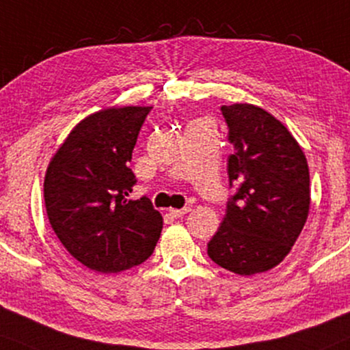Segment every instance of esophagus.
<instances>
[{"label": "esophagus", "instance_id": "obj_1", "mask_svg": "<svg viewBox=\"0 0 350 350\" xmlns=\"http://www.w3.org/2000/svg\"><path fill=\"white\" fill-rule=\"evenodd\" d=\"M189 211H190L189 206H185V208H171L170 215L174 216V218H183V216L185 213H189Z\"/></svg>", "mask_w": 350, "mask_h": 350}]
</instances>
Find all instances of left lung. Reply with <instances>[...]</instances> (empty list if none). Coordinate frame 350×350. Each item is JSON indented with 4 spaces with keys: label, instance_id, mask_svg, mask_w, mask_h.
<instances>
[{
    "label": "left lung",
    "instance_id": "8db88e82",
    "mask_svg": "<svg viewBox=\"0 0 350 350\" xmlns=\"http://www.w3.org/2000/svg\"><path fill=\"white\" fill-rule=\"evenodd\" d=\"M234 153L236 189L223 223L208 242L221 268L252 276L278 267L302 232L310 210V172L294 135L273 114L250 103L223 105Z\"/></svg>",
    "mask_w": 350,
    "mask_h": 350
}]
</instances>
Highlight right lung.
<instances>
[{
    "mask_svg": "<svg viewBox=\"0 0 350 350\" xmlns=\"http://www.w3.org/2000/svg\"><path fill=\"white\" fill-rule=\"evenodd\" d=\"M152 106H111L74 126L46 167L43 196L53 231L77 262L109 274L153 254L163 216L150 198L127 200L132 150Z\"/></svg>",
    "mask_w": 350,
    "mask_h": 350,
    "instance_id": "add662e5",
    "label": "right lung"
}]
</instances>
